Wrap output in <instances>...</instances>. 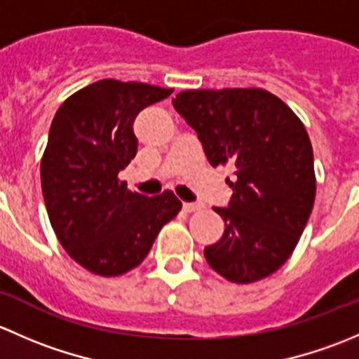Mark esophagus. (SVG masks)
I'll use <instances>...</instances> for the list:
<instances>
[{"label": "esophagus", "mask_w": 359, "mask_h": 359, "mask_svg": "<svg viewBox=\"0 0 359 359\" xmlns=\"http://www.w3.org/2000/svg\"><path fill=\"white\" fill-rule=\"evenodd\" d=\"M182 208H184V212H187V213L198 212V210L203 208V203H184Z\"/></svg>", "instance_id": "obj_1"}]
</instances>
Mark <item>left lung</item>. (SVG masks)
Wrapping results in <instances>:
<instances>
[{
    "label": "left lung",
    "mask_w": 359,
    "mask_h": 359,
    "mask_svg": "<svg viewBox=\"0 0 359 359\" xmlns=\"http://www.w3.org/2000/svg\"><path fill=\"white\" fill-rule=\"evenodd\" d=\"M193 126L212 166H233L222 238L205 248L215 273L247 285L276 273L309 220L316 196L306 126L280 97L262 88L186 90L172 100Z\"/></svg>",
    "instance_id": "8db88e82"
}]
</instances>
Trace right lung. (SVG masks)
Masks as SVG:
<instances>
[{"mask_svg":"<svg viewBox=\"0 0 359 359\" xmlns=\"http://www.w3.org/2000/svg\"><path fill=\"white\" fill-rule=\"evenodd\" d=\"M172 92L100 79L55 112L41 158L46 212L67 255L97 276H121L139 266L182 208L172 191L147 198L118 177L137 154V114Z\"/></svg>","mask_w":359,"mask_h":359,"instance_id":"add662e5","label":"right lung"}]
</instances>
